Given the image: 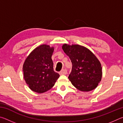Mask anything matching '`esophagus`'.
I'll use <instances>...</instances> for the list:
<instances>
[{
	"mask_svg": "<svg viewBox=\"0 0 123 123\" xmlns=\"http://www.w3.org/2000/svg\"><path fill=\"white\" fill-rule=\"evenodd\" d=\"M60 74L61 75H66L67 74V70L66 69H62L61 72H60Z\"/></svg>",
	"mask_w": 123,
	"mask_h": 123,
	"instance_id": "1",
	"label": "esophagus"
}]
</instances>
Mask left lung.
<instances>
[{"label": "left lung", "mask_w": 123, "mask_h": 123, "mask_svg": "<svg viewBox=\"0 0 123 123\" xmlns=\"http://www.w3.org/2000/svg\"><path fill=\"white\" fill-rule=\"evenodd\" d=\"M62 49L72 63L68 77L72 85L84 92L96 88L102 76L101 64L96 56L89 49L79 45L65 44Z\"/></svg>", "instance_id": "8db88e82"}]
</instances>
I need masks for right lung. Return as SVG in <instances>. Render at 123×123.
<instances>
[{
  "instance_id": "obj_1",
  "label": "right lung",
  "mask_w": 123,
  "mask_h": 123,
  "mask_svg": "<svg viewBox=\"0 0 123 123\" xmlns=\"http://www.w3.org/2000/svg\"><path fill=\"white\" fill-rule=\"evenodd\" d=\"M54 48L42 45L35 49L25 61L23 71L29 88L42 93L49 90L55 85L60 75L55 72L51 56Z\"/></svg>"
}]
</instances>
